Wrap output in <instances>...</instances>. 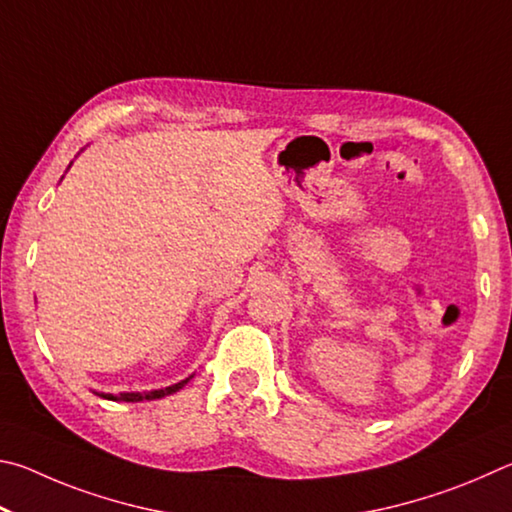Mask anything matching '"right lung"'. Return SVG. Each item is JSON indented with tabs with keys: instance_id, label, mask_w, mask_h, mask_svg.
<instances>
[{
	"instance_id": "add662e5",
	"label": "right lung",
	"mask_w": 512,
	"mask_h": 512,
	"mask_svg": "<svg viewBox=\"0 0 512 512\" xmlns=\"http://www.w3.org/2000/svg\"><path fill=\"white\" fill-rule=\"evenodd\" d=\"M193 375H188L186 380L177 382V384H170L166 389H155V391H123V393H98L94 391L96 396H101L105 400H114V402H143V400H157V398H164L170 396V393H175L184 387V384L191 380Z\"/></svg>"
}]
</instances>
